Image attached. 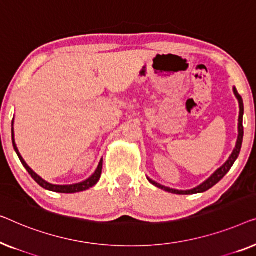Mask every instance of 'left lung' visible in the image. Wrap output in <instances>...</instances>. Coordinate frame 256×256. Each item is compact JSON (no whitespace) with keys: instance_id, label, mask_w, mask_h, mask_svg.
Here are the masks:
<instances>
[{"instance_id":"left-lung-1","label":"left lung","mask_w":256,"mask_h":256,"mask_svg":"<svg viewBox=\"0 0 256 256\" xmlns=\"http://www.w3.org/2000/svg\"><path fill=\"white\" fill-rule=\"evenodd\" d=\"M233 92H234V95L236 97L238 102H239V120H238V139H236V147L234 150H233V152L230 158L228 159V161L222 166L220 168H218L217 170H216L214 174H212L210 178L208 180H205L203 183H200V186H195V188L192 189H189V190H178V189H172V188H168V186H161L160 183H158L156 181H153V180H150V178H147L148 180L150 183H152L153 186H156V188H160L164 190V192H172V194H176V195H192V194H200V192H204L208 190L210 188H212L214 184H217V183L220 181V180L224 178V176L228 174L230 169L233 166V164L236 162V160L238 159V156H239V153H240V150H241V145H242V139H244V126H242V117H244V102H242V98H241V96L238 94L236 87H233Z\"/></svg>"}]
</instances>
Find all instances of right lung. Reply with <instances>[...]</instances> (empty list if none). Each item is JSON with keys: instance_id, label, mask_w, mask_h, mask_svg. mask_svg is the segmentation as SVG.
Segmentation results:
<instances>
[{"instance_id": "obj_1", "label": "right lung", "mask_w": 256, "mask_h": 256, "mask_svg": "<svg viewBox=\"0 0 256 256\" xmlns=\"http://www.w3.org/2000/svg\"><path fill=\"white\" fill-rule=\"evenodd\" d=\"M12 138L14 150H15V152L17 153V156H18L22 164L24 166L25 169H26L28 174L31 175V178H34V181L37 182L39 186H42V188H44V189L50 190V192H61V194H75V192H84V190L92 188V186H94L96 184L97 182H98V180H100V174H102L103 159H100V164H98V166H97V168H96V170L94 172V174L90 176V178H88L87 180H84V181H82V182L74 183V184H64V186H61V184H52V183L45 181V180L42 178L40 176H39V175L37 174V172H34V170H32V169L28 166V164L25 162L23 158H22L20 150H18V148H17L16 142H15V132H14V120H12Z\"/></svg>"}]
</instances>
